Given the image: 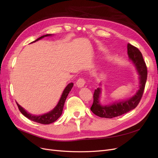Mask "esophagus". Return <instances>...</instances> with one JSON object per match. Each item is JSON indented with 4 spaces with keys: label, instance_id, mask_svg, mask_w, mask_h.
Instances as JSON below:
<instances>
[{
    "label": "esophagus",
    "instance_id": "1",
    "mask_svg": "<svg viewBox=\"0 0 158 158\" xmlns=\"http://www.w3.org/2000/svg\"><path fill=\"white\" fill-rule=\"evenodd\" d=\"M85 83V81L84 78H79L77 82H76V85H77V87L80 88H82L84 86Z\"/></svg>",
    "mask_w": 158,
    "mask_h": 158
}]
</instances>
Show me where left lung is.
Segmentation results:
<instances>
[{
    "mask_svg": "<svg viewBox=\"0 0 158 158\" xmlns=\"http://www.w3.org/2000/svg\"><path fill=\"white\" fill-rule=\"evenodd\" d=\"M128 59L135 65L139 78V88L136 94L127 99L117 101L112 103L103 105L100 102L102 88H98L94 94V102L90 109L95 114L102 118H111L122 115L136 108L139 103L144 92L147 80V67L141 52L138 48L128 44ZM101 85V83H100Z\"/></svg>",
    "mask_w": 158,
    "mask_h": 158,
    "instance_id": "8db88e82",
    "label": "left lung"
}]
</instances>
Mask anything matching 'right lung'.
<instances>
[{"label":"right lung","mask_w":158,"mask_h":158,"mask_svg":"<svg viewBox=\"0 0 158 158\" xmlns=\"http://www.w3.org/2000/svg\"><path fill=\"white\" fill-rule=\"evenodd\" d=\"M51 35H52V34H46L44 35H42L41 37L37 39L35 41L31 42V44H32V43H34L38 40H40L43 39V38H44L45 37H48V36H51ZM73 85H74V84L73 82H71L66 85V88H64V89L63 91V94H62V95H61V97L59 99L58 103H57V105L54 107L53 109L51 110V111H50L48 113L43 114H40V115H35V114H32L30 113H28L22 107H21L18 103H16L18 105V109H19V110H20V111L26 117H27V118H29V119H30V120L34 121V122L41 123V124H44V125H48V124L53 123L55 121H56L62 114L66 99V98H67L69 92H70V90L72 89V88H73Z\"/></svg>","instance_id":"add662e5"}]
</instances>
